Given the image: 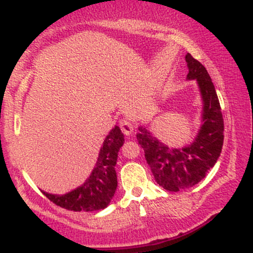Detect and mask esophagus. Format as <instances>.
<instances>
[{
	"label": "esophagus",
	"instance_id": "1",
	"mask_svg": "<svg viewBox=\"0 0 253 253\" xmlns=\"http://www.w3.org/2000/svg\"><path fill=\"white\" fill-rule=\"evenodd\" d=\"M120 128L121 130L124 132V134L126 135H130L133 133V130H134V126H133V124L130 123L129 120H127V119H123V120H120Z\"/></svg>",
	"mask_w": 253,
	"mask_h": 253
}]
</instances>
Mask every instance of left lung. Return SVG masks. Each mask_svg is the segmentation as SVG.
I'll use <instances>...</instances> for the list:
<instances>
[{"instance_id": "obj_1", "label": "left lung", "mask_w": 253, "mask_h": 253, "mask_svg": "<svg viewBox=\"0 0 253 253\" xmlns=\"http://www.w3.org/2000/svg\"><path fill=\"white\" fill-rule=\"evenodd\" d=\"M188 81H195L202 101L201 126L193 143L170 147L144 125L136 134L156 182L165 190L179 191L197 184L215 165L223 144V119L210 74L191 54L185 56Z\"/></svg>"}]
</instances>
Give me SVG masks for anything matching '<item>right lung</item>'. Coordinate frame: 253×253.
Segmentation results:
<instances>
[{
  "label": "right lung",
  "mask_w": 253,
  "mask_h": 253,
  "mask_svg": "<svg viewBox=\"0 0 253 253\" xmlns=\"http://www.w3.org/2000/svg\"><path fill=\"white\" fill-rule=\"evenodd\" d=\"M124 141L120 127H113L104 138L94 169L83 184L63 195L42 190V194L57 206L69 211H94L108 207L118 187L115 164Z\"/></svg>",
  "instance_id": "add662e5"
}]
</instances>
